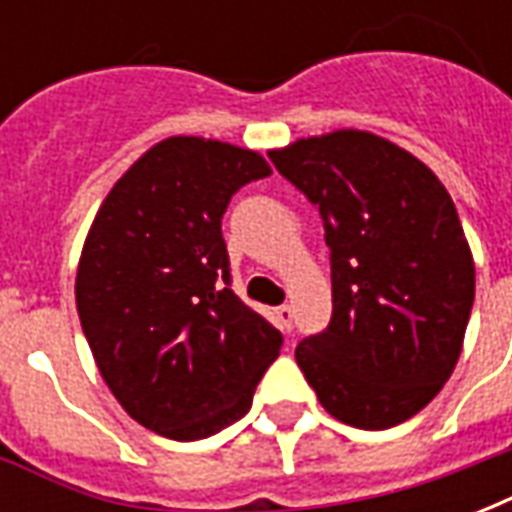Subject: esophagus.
Here are the masks:
<instances>
[{
    "label": "esophagus",
    "instance_id": "34e87169",
    "mask_svg": "<svg viewBox=\"0 0 512 512\" xmlns=\"http://www.w3.org/2000/svg\"><path fill=\"white\" fill-rule=\"evenodd\" d=\"M277 326L282 329V332H290L293 329V307L290 304H282V307H277Z\"/></svg>",
    "mask_w": 512,
    "mask_h": 512
}]
</instances>
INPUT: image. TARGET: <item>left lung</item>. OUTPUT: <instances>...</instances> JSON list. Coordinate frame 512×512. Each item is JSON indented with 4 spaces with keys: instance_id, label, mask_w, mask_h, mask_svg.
Segmentation results:
<instances>
[{
    "instance_id": "obj_1",
    "label": "left lung",
    "mask_w": 512,
    "mask_h": 512,
    "mask_svg": "<svg viewBox=\"0 0 512 512\" xmlns=\"http://www.w3.org/2000/svg\"><path fill=\"white\" fill-rule=\"evenodd\" d=\"M321 211L332 321L296 362L345 425L386 430L428 406L458 365L474 260L455 202L417 156L340 128L268 153Z\"/></svg>"
}]
</instances>
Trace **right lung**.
I'll list each match as a JSON object with an SVG mask.
<instances>
[{"mask_svg":"<svg viewBox=\"0 0 512 512\" xmlns=\"http://www.w3.org/2000/svg\"><path fill=\"white\" fill-rule=\"evenodd\" d=\"M271 175L257 150L169 136L123 172L95 213L76 310L98 373L142 428L197 441L241 419L282 334L230 285L222 216Z\"/></svg>","mask_w":512,"mask_h":512,"instance_id":"1","label":"right lung"}]
</instances>
